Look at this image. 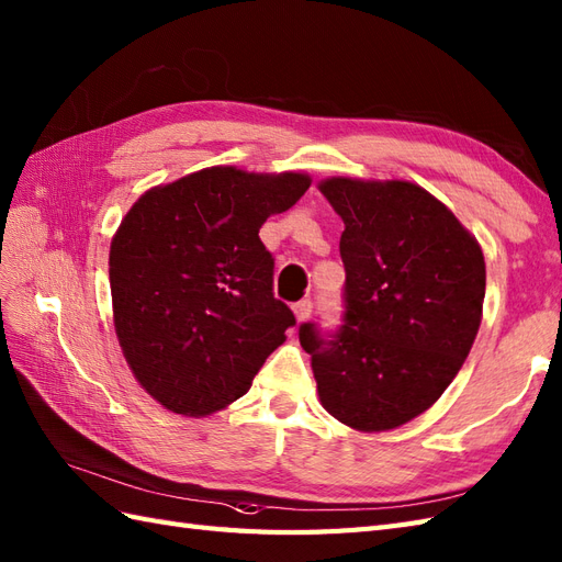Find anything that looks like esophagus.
Masks as SVG:
<instances>
[{
    "mask_svg": "<svg viewBox=\"0 0 562 562\" xmlns=\"http://www.w3.org/2000/svg\"><path fill=\"white\" fill-rule=\"evenodd\" d=\"M293 312H295V319H297V324L307 322V319H310V314H312V300H300V303H295V305H293Z\"/></svg>",
    "mask_w": 562,
    "mask_h": 562,
    "instance_id": "34e87169",
    "label": "esophagus"
}]
</instances>
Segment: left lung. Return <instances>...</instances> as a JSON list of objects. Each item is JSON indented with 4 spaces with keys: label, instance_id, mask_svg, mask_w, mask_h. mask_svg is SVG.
<instances>
[{
    "label": "left lung",
    "instance_id": "1",
    "mask_svg": "<svg viewBox=\"0 0 562 562\" xmlns=\"http://www.w3.org/2000/svg\"><path fill=\"white\" fill-rule=\"evenodd\" d=\"M344 218V324H300L319 401L358 431H386L429 409L456 379L482 324L486 265L456 214L407 181L326 178Z\"/></svg>",
    "mask_w": 562,
    "mask_h": 562
}]
</instances>
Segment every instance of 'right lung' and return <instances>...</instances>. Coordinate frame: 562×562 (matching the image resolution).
Segmentation results:
<instances>
[{
	"label": "right lung",
	"mask_w": 562,
	"mask_h": 562,
	"mask_svg": "<svg viewBox=\"0 0 562 562\" xmlns=\"http://www.w3.org/2000/svg\"><path fill=\"white\" fill-rule=\"evenodd\" d=\"M310 176L210 167L157 186L112 238L109 283L119 346L138 384L176 415L202 417L248 393L295 324L273 297L259 240Z\"/></svg>",
	"instance_id": "obj_1"
}]
</instances>
